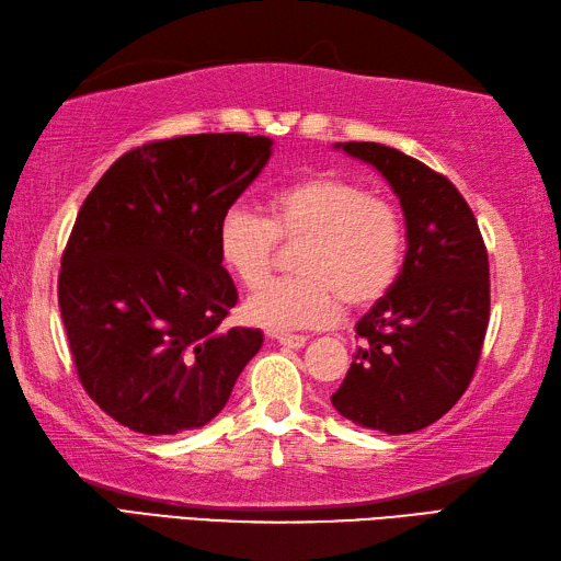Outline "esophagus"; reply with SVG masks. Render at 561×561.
I'll return each instance as SVG.
<instances>
[{
	"label": "esophagus",
	"mask_w": 561,
	"mask_h": 561,
	"mask_svg": "<svg viewBox=\"0 0 561 561\" xmlns=\"http://www.w3.org/2000/svg\"><path fill=\"white\" fill-rule=\"evenodd\" d=\"M273 341H278L280 345L285 347H295V351H300V347H305L307 343V335H288V333H273L271 335Z\"/></svg>",
	"instance_id": "1"
}]
</instances>
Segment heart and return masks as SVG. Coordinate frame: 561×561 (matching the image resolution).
<instances>
[{
    "instance_id": "1",
    "label": "heart",
    "mask_w": 561,
    "mask_h": 561,
    "mask_svg": "<svg viewBox=\"0 0 561 561\" xmlns=\"http://www.w3.org/2000/svg\"><path fill=\"white\" fill-rule=\"evenodd\" d=\"M280 244H300L297 278L273 280L244 300V319L268 331L314 329L351 309L379 302L401 273L405 226L391 198L357 182L312 175L283 186L261 218L232 206L218 222L220 264L244 288L264 283Z\"/></svg>"
}]
</instances>
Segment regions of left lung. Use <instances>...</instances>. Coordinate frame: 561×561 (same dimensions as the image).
I'll list each match as a JSON object with an SVG mask.
<instances>
[{"instance_id": "obj_1", "label": "left lung", "mask_w": 561, "mask_h": 561, "mask_svg": "<svg viewBox=\"0 0 561 561\" xmlns=\"http://www.w3.org/2000/svg\"><path fill=\"white\" fill-rule=\"evenodd\" d=\"M377 168L405 216L408 252L393 288L357 321L365 341L331 396L355 425L410 434L466 393L490 321V264L478 220L439 172L396 148L335 144Z\"/></svg>"}]
</instances>
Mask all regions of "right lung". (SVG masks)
<instances>
[{
    "instance_id": "right-lung-1",
    "label": "right lung",
    "mask_w": 561,
    "mask_h": 561,
    "mask_svg": "<svg viewBox=\"0 0 561 561\" xmlns=\"http://www.w3.org/2000/svg\"><path fill=\"white\" fill-rule=\"evenodd\" d=\"M268 136L192 134L134 148L79 210L59 312L85 393L119 425L178 434L214 420L264 333L220 323L238 288L218 222L273 153Z\"/></svg>"
}]
</instances>
